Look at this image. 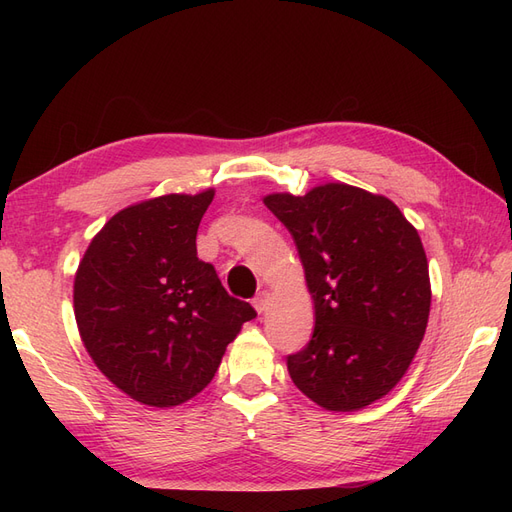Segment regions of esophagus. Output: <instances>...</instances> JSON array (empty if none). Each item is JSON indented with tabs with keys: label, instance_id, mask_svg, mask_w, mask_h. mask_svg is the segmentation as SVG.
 <instances>
[{
	"label": "esophagus",
	"instance_id": "obj_1",
	"mask_svg": "<svg viewBox=\"0 0 512 512\" xmlns=\"http://www.w3.org/2000/svg\"><path fill=\"white\" fill-rule=\"evenodd\" d=\"M269 301H271V292H269V290H260V292L256 294V297H254L256 312H258V314L265 312V309L269 307Z\"/></svg>",
	"mask_w": 512,
	"mask_h": 512
}]
</instances>
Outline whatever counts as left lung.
<instances>
[{
  "label": "left lung",
  "mask_w": 512,
  "mask_h": 512,
  "mask_svg": "<svg viewBox=\"0 0 512 512\" xmlns=\"http://www.w3.org/2000/svg\"><path fill=\"white\" fill-rule=\"evenodd\" d=\"M265 205L297 243L316 309L312 339L288 356L292 382L333 412L374 404L404 378L427 329L421 237L393 200L348 183L269 194Z\"/></svg>",
  "instance_id": "1"
}]
</instances>
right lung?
I'll return each instance as SVG.
<instances>
[{
    "mask_svg": "<svg viewBox=\"0 0 512 512\" xmlns=\"http://www.w3.org/2000/svg\"><path fill=\"white\" fill-rule=\"evenodd\" d=\"M215 190L166 194L115 213L74 277V318L91 361L132 399L173 408L198 395L254 307L196 256Z\"/></svg>",
    "mask_w": 512,
    "mask_h": 512,
    "instance_id": "right-lung-1",
    "label": "right lung"
}]
</instances>
